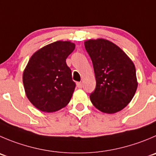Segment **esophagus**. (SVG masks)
Segmentation results:
<instances>
[{
    "mask_svg": "<svg viewBox=\"0 0 156 156\" xmlns=\"http://www.w3.org/2000/svg\"><path fill=\"white\" fill-rule=\"evenodd\" d=\"M76 86H77V87H78V88H82L83 83L81 82H78L76 83Z\"/></svg>",
    "mask_w": 156,
    "mask_h": 156,
    "instance_id": "esophagus-1",
    "label": "esophagus"
}]
</instances>
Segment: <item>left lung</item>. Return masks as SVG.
Returning a JSON list of instances; mask_svg holds the SVG:
<instances>
[{
  "label": "left lung",
  "mask_w": 156,
  "mask_h": 156,
  "mask_svg": "<svg viewBox=\"0 0 156 156\" xmlns=\"http://www.w3.org/2000/svg\"><path fill=\"white\" fill-rule=\"evenodd\" d=\"M84 44L96 76V88L90 96L92 103L106 113L122 110L130 103L137 89L133 61L109 41L90 40Z\"/></svg>",
  "instance_id": "obj_1"
}]
</instances>
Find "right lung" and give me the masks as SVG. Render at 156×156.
Wrapping results in <instances>:
<instances>
[{
    "label": "right lung",
    "instance_id": "right-lung-1",
    "mask_svg": "<svg viewBox=\"0 0 156 156\" xmlns=\"http://www.w3.org/2000/svg\"><path fill=\"white\" fill-rule=\"evenodd\" d=\"M74 49L73 43L57 41L30 59L23 72V86L28 99L41 111L55 112L70 101L76 83L66 59Z\"/></svg>",
    "mask_w": 156,
    "mask_h": 156
}]
</instances>
